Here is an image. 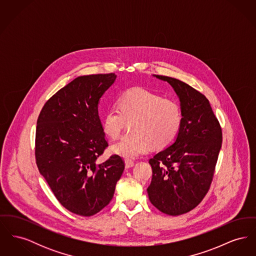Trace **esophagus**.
<instances>
[{
	"mask_svg": "<svg viewBox=\"0 0 256 256\" xmlns=\"http://www.w3.org/2000/svg\"><path fill=\"white\" fill-rule=\"evenodd\" d=\"M126 163V168H132L134 166V162L132 160H130V159H126L124 161Z\"/></svg>",
	"mask_w": 256,
	"mask_h": 256,
	"instance_id": "34e87169",
	"label": "esophagus"
}]
</instances>
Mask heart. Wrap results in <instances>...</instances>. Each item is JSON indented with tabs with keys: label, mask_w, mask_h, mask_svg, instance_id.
<instances>
[{
	"label": "heart",
	"mask_w": 256,
	"mask_h": 256,
	"mask_svg": "<svg viewBox=\"0 0 256 256\" xmlns=\"http://www.w3.org/2000/svg\"><path fill=\"white\" fill-rule=\"evenodd\" d=\"M132 134L111 146L112 152L124 158H137L148 154L152 146H168L178 134L182 112L180 104L146 88L134 87L124 91L117 106H110L102 116V132L111 139L117 138L126 122Z\"/></svg>",
	"instance_id": "heart-1"
}]
</instances>
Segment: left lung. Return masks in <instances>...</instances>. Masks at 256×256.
<instances>
[{"mask_svg": "<svg viewBox=\"0 0 256 256\" xmlns=\"http://www.w3.org/2000/svg\"><path fill=\"white\" fill-rule=\"evenodd\" d=\"M156 76L168 82L180 97L182 122L176 142L148 160L152 178L146 191L159 211L178 216L194 209L206 195L222 132L204 94L180 80Z\"/></svg>", "mask_w": 256, "mask_h": 256, "instance_id": "obj_1", "label": "left lung"}]
</instances>
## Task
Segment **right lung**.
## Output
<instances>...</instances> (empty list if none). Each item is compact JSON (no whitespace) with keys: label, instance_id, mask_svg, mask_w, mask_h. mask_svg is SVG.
<instances>
[{"label":"right lung","instance_id":"right-lung-1","mask_svg":"<svg viewBox=\"0 0 256 256\" xmlns=\"http://www.w3.org/2000/svg\"><path fill=\"white\" fill-rule=\"evenodd\" d=\"M116 74L82 76L45 102L37 119L36 161L62 206L90 217L112 200L124 161L113 154L97 159L108 146L98 104Z\"/></svg>","mask_w":256,"mask_h":256}]
</instances>
